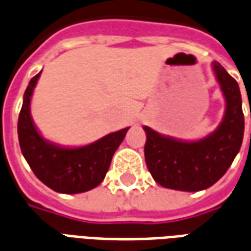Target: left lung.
Wrapping results in <instances>:
<instances>
[{"label": "left lung", "instance_id": "1", "mask_svg": "<svg viewBox=\"0 0 251 251\" xmlns=\"http://www.w3.org/2000/svg\"><path fill=\"white\" fill-rule=\"evenodd\" d=\"M212 68L226 99V113L214 133L187 142L144 126L147 167L165 188L188 192L208 188L226 174L241 149L245 130L241 91L237 80L219 63H212Z\"/></svg>", "mask_w": 251, "mask_h": 251}]
</instances>
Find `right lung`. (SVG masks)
<instances>
[{
	"label": "right lung",
	"mask_w": 251,
	"mask_h": 251,
	"mask_svg": "<svg viewBox=\"0 0 251 251\" xmlns=\"http://www.w3.org/2000/svg\"><path fill=\"white\" fill-rule=\"evenodd\" d=\"M40 74L30 79L19 115L17 131L21 152L36 177L53 191L60 194L90 191L103 181L113 154L129 127L80 148H63L44 140L30 117V98Z\"/></svg>",
	"instance_id": "right-lung-1"
}]
</instances>
